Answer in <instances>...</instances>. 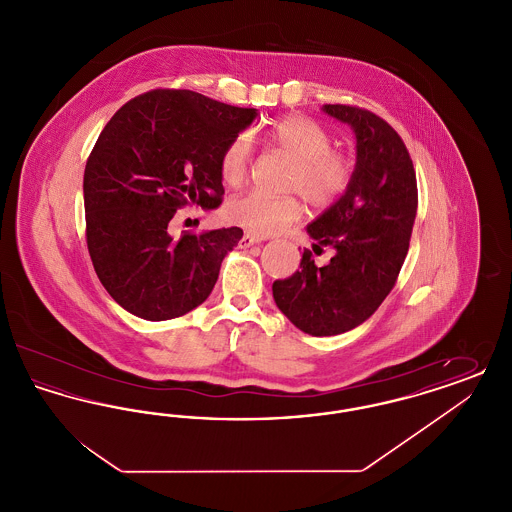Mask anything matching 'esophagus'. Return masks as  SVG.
Returning a JSON list of instances; mask_svg holds the SVG:
<instances>
[{"label": "esophagus", "mask_w": 512, "mask_h": 512, "mask_svg": "<svg viewBox=\"0 0 512 512\" xmlns=\"http://www.w3.org/2000/svg\"><path fill=\"white\" fill-rule=\"evenodd\" d=\"M261 244V238H257V236H253V234H244V238L240 240V247H251V245Z\"/></svg>", "instance_id": "1"}]
</instances>
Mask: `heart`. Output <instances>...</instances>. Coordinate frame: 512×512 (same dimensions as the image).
I'll return each mask as SVG.
<instances>
[{
    "instance_id": "heart-1",
    "label": "heart",
    "mask_w": 512,
    "mask_h": 512,
    "mask_svg": "<svg viewBox=\"0 0 512 512\" xmlns=\"http://www.w3.org/2000/svg\"><path fill=\"white\" fill-rule=\"evenodd\" d=\"M270 146L293 161L288 188L299 192L311 205L328 207L347 192L353 178V163L332 151V136L301 115H288L274 122L267 132ZM253 142L249 134L234 136L220 153V176L226 184L238 186L249 171ZM301 203L292 197H274L263 192H247L226 205L230 222L257 236H270L299 220Z\"/></svg>"
}]
</instances>
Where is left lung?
Listing matches in <instances>:
<instances>
[{"instance_id":"left-lung-1","label":"left lung","mask_w":512,"mask_h":512,"mask_svg":"<svg viewBox=\"0 0 512 512\" xmlns=\"http://www.w3.org/2000/svg\"><path fill=\"white\" fill-rule=\"evenodd\" d=\"M355 134L347 192L307 224L313 251L334 249L317 267L305 249L299 270L272 284L278 309L311 336H338L372 317L395 286L409 251L418 192L409 151L388 122L351 105H322Z\"/></svg>"}]
</instances>
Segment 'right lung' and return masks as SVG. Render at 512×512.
<instances>
[{"label": "right lung", "instance_id": "1", "mask_svg": "<svg viewBox=\"0 0 512 512\" xmlns=\"http://www.w3.org/2000/svg\"><path fill=\"white\" fill-rule=\"evenodd\" d=\"M255 117L192 90H153L105 124L84 169L86 240L99 282L124 311L169 320L213 292L242 228L174 238L171 220L184 205L219 207L220 153Z\"/></svg>", "mask_w": 512, "mask_h": 512}]
</instances>
